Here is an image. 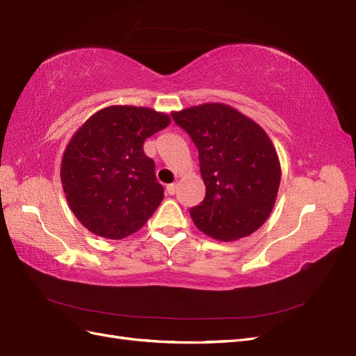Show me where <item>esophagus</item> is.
I'll use <instances>...</instances> for the list:
<instances>
[{
    "instance_id": "34e87169",
    "label": "esophagus",
    "mask_w": 356,
    "mask_h": 356,
    "mask_svg": "<svg viewBox=\"0 0 356 356\" xmlns=\"http://www.w3.org/2000/svg\"><path fill=\"white\" fill-rule=\"evenodd\" d=\"M166 191L169 193V195H175V193H177V184H168L166 186Z\"/></svg>"
}]
</instances>
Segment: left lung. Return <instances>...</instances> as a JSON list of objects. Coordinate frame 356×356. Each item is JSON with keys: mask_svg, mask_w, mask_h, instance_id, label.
I'll use <instances>...</instances> for the list:
<instances>
[{"mask_svg": "<svg viewBox=\"0 0 356 356\" xmlns=\"http://www.w3.org/2000/svg\"><path fill=\"white\" fill-rule=\"evenodd\" d=\"M172 118L199 149L207 195L190 209L196 227L222 242L257 232L270 215L281 184V163L264 129L218 102L174 111Z\"/></svg>", "mask_w": 356, "mask_h": 356, "instance_id": "left-lung-1", "label": "left lung"}]
</instances>
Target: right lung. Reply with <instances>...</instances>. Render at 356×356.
<instances>
[{"label":"right lung","mask_w":356,"mask_h":356,"mask_svg":"<svg viewBox=\"0 0 356 356\" xmlns=\"http://www.w3.org/2000/svg\"><path fill=\"white\" fill-rule=\"evenodd\" d=\"M170 124V117L145 106L111 105L90 115L71 138L60 181L71 211L86 229L124 239L163 200L154 161L144 141Z\"/></svg>","instance_id":"1"}]
</instances>
